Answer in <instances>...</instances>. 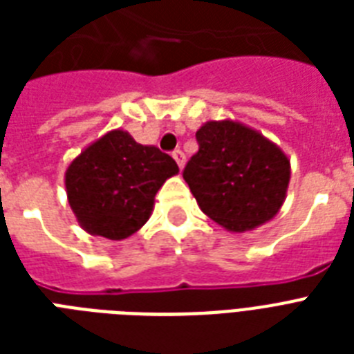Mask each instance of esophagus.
<instances>
[{
	"instance_id": "1",
	"label": "esophagus",
	"mask_w": 354,
	"mask_h": 354,
	"mask_svg": "<svg viewBox=\"0 0 354 354\" xmlns=\"http://www.w3.org/2000/svg\"><path fill=\"white\" fill-rule=\"evenodd\" d=\"M172 158L176 160V163H178V167H180V169H183V167H185V154H183L182 150H180V149L174 150V152H172Z\"/></svg>"
}]
</instances>
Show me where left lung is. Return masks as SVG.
Masks as SVG:
<instances>
[{
	"label": "left lung",
	"instance_id": "obj_1",
	"mask_svg": "<svg viewBox=\"0 0 354 354\" xmlns=\"http://www.w3.org/2000/svg\"><path fill=\"white\" fill-rule=\"evenodd\" d=\"M198 152L183 171L198 207L232 233L272 221L285 204L290 160L255 128L233 119L196 130Z\"/></svg>",
	"mask_w": 354,
	"mask_h": 354
}]
</instances>
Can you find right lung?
I'll return each instance as SVG.
<instances>
[{
  "label": "right lung",
  "mask_w": 354,
  "mask_h": 354,
  "mask_svg": "<svg viewBox=\"0 0 354 354\" xmlns=\"http://www.w3.org/2000/svg\"><path fill=\"white\" fill-rule=\"evenodd\" d=\"M178 172L171 156L115 128L69 163L64 185L69 207L86 233L122 241L145 226L156 193Z\"/></svg>",
  "instance_id": "add662e5"
}]
</instances>
